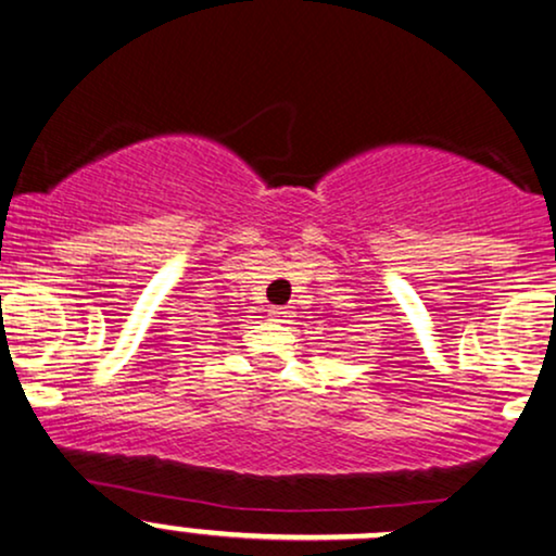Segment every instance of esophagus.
Here are the masks:
<instances>
[{
  "instance_id": "1",
  "label": "esophagus",
  "mask_w": 556,
  "mask_h": 556,
  "mask_svg": "<svg viewBox=\"0 0 556 556\" xmlns=\"http://www.w3.org/2000/svg\"><path fill=\"white\" fill-rule=\"evenodd\" d=\"M270 315L276 317V323H289V319H291V309H289V306H273Z\"/></svg>"
}]
</instances>
